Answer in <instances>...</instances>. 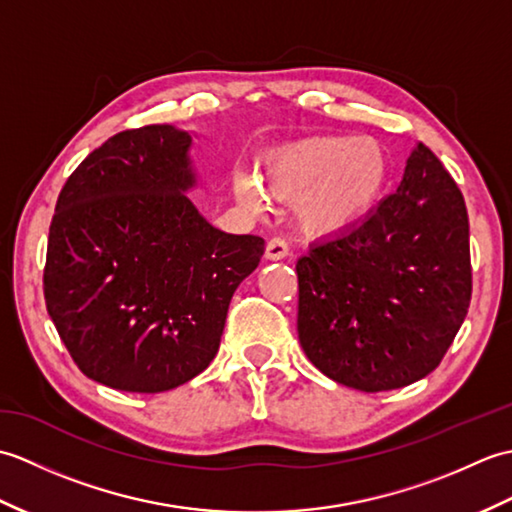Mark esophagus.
Returning a JSON list of instances; mask_svg holds the SVG:
<instances>
[{
  "label": "esophagus",
  "mask_w": 512,
  "mask_h": 512,
  "mask_svg": "<svg viewBox=\"0 0 512 512\" xmlns=\"http://www.w3.org/2000/svg\"><path fill=\"white\" fill-rule=\"evenodd\" d=\"M290 253V248L286 244V239L281 237H273L266 246V259H270V262H279V259H286Z\"/></svg>",
  "instance_id": "1"
}]
</instances>
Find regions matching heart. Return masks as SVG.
<instances>
[{
	"mask_svg": "<svg viewBox=\"0 0 512 512\" xmlns=\"http://www.w3.org/2000/svg\"><path fill=\"white\" fill-rule=\"evenodd\" d=\"M389 178L385 147L374 138L314 134L268 149L259 180L281 202H295L303 233L332 235L358 224L383 198ZM235 191L250 209L262 211L266 195L255 178L239 173Z\"/></svg>",
	"mask_w": 512,
	"mask_h": 512,
	"instance_id": "heart-1",
	"label": "heart"
}]
</instances>
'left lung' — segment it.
Listing matches in <instances>:
<instances>
[{
  "label": "left lung",
  "instance_id": "obj_1",
  "mask_svg": "<svg viewBox=\"0 0 512 512\" xmlns=\"http://www.w3.org/2000/svg\"><path fill=\"white\" fill-rule=\"evenodd\" d=\"M297 332L312 365L374 394L416 383L447 354L471 303L469 215L422 143L398 191L297 262Z\"/></svg>",
  "mask_w": 512,
  "mask_h": 512
}]
</instances>
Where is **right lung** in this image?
<instances>
[{
	"instance_id": "add662e5",
	"label": "right lung",
	"mask_w": 512,
	"mask_h": 512,
	"mask_svg": "<svg viewBox=\"0 0 512 512\" xmlns=\"http://www.w3.org/2000/svg\"><path fill=\"white\" fill-rule=\"evenodd\" d=\"M191 136L147 125L74 169L52 215L43 297L81 372L158 394L204 372L264 239L211 226L187 198Z\"/></svg>"
}]
</instances>
